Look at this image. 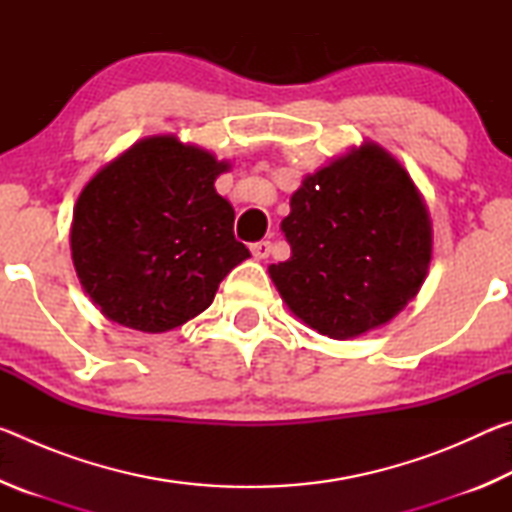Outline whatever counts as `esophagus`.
<instances>
[{
    "mask_svg": "<svg viewBox=\"0 0 512 512\" xmlns=\"http://www.w3.org/2000/svg\"><path fill=\"white\" fill-rule=\"evenodd\" d=\"M271 250H273V244H271V241H266V239L255 241V244H250V253H253V255L259 257V259H264V257L271 255Z\"/></svg>",
    "mask_w": 512,
    "mask_h": 512,
    "instance_id": "obj_1",
    "label": "esophagus"
}]
</instances>
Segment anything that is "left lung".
<instances>
[{
	"instance_id": "left-lung-1",
	"label": "left lung",
	"mask_w": 512,
	"mask_h": 512,
	"mask_svg": "<svg viewBox=\"0 0 512 512\" xmlns=\"http://www.w3.org/2000/svg\"><path fill=\"white\" fill-rule=\"evenodd\" d=\"M287 262L268 273L302 323L354 339L388 323L420 291L431 262V221L418 187L372 142L311 173L282 221Z\"/></svg>"
}]
</instances>
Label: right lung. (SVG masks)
I'll use <instances>...</instances> for the list:
<instances>
[{
    "label": "right lung",
    "instance_id": "right-lung-1",
    "mask_svg": "<svg viewBox=\"0 0 512 512\" xmlns=\"http://www.w3.org/2000/svg\"><path fill=\"white\" fill-rule=\"evenodd\" d=\"M228 169L210 151L155 135L85 185L69 239L103 316L158 334L212 305L223 277L250 257L232 232L235 210L214 189Z\"/></svg>",
    "mask_w": 512,
    "mask_h": 512
}]
</instances>
